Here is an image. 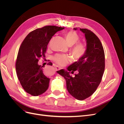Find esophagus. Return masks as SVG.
Here are the masks:
<instances>
[{
  "label": "esophagus",
  "instance_id": "34e87169",
  "mask_svg": "<svg viewBox=\"0 0 124 124\" xmlns=\"http://www.w3.org/2000/svg\"><path fill=\"white\" fill-rule=\"evenodd\" d=\"M54 66L55 68H56V70H59V69H61V67H58V66H57V65H54Z\"/></svg>",
  "mask_w": 124,
  "mask_h": 124
}]
</instances>
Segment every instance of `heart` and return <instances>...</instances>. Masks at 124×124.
Here are the masks:
<instances>
[{"label": "heart", "instance_id": "1", "mask_svg": "<svg viewBox=\"0 0 124 124\" xmlns=\"http://www.w3.org/2000/svg\"><path fill=\"white\" fill-rule=\"evenodd\" d=\"M65 39L67 44L69 46H71L70 53L74 59H80L84 55L86 51V46L85 44L82 42L77 43L80 40V37L77 33L73 31L67 32L65 35ZM52 59L57 65L61 66H65L70 61L69 56L60 54L54 55L52 57Z\"/></svg>", "mask_w": 124, "mask_h": 124}]
</instances>
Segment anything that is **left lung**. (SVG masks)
<instances>
[{
  "mask_svg": "<svg viewBox=\"0 0 124 124\" xmlns=\"http://www.w3.org/2000/svg\"><path fill=\"white\" fill-rule=\"evenodd\" d=\"M77 30V28H74ZM85 34L86 49L84 55L67 70L57 72L65 78L67 91L75 98L83 100L92 95L102 80L105 68V56L102 45L94 33L87 29L80 28ZM75 71L74 77L70 75Z\"/></svg>",
  "mask_w": 124,
  "mask_h": 124,
  "instance_id": "left-lung-1",
  "label": "left lung"
}]
</instances>
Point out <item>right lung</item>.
<instances>
[{"instance_id":"add662e5","label":"right lung","mask_w":124,"mask_h":124,"mask_svg":"<svg viewBox=\"0 0 124 124\" xmlns=\"http://www.w3.org/2000/svg\"><path fill=\"white\" fill-rule=\"evenodd\" d=\"M64 27L46 26L36 29L26 37L18 50L16 68L22 87L32 96L42 94L47 89L50 78L44 74V66L39 65V58L46 57L47 44L56 32ZM47 65L52 66V63Z\"/></svg>"}]
</instances>
